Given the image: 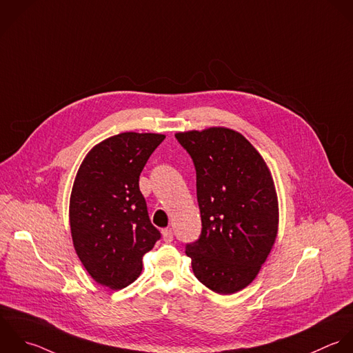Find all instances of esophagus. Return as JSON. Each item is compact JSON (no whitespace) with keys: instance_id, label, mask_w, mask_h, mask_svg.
Segmentation results:
<instances>
[{"instance_id":"34e87169","label":"esophagus","mask_w":353,"mask_h":353,"mask_svg":"<svg viewBox=\"0 0 353 353\" xmlns=\"http://www.w3.org/2000/svg\"><path fill=\"white\" fill-rule=\"evenodd\" d=\"M162 238H163V241L165 242H172L173 241V232H172V230L170 228H165V230H162Z\"/></svg>"}]
</instances>
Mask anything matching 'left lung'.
<instances>
[{
	"label": "left lung",
	"mask_w": 353,
	"mask_h": 353,
	"mask_svg": "<svg viewBox=\"0 0 353 353\" xmlns=\"http://www.w3.org/2000/svg\"><path fill=\"white\" fill-rule=\"evenodd\" d=\"M192 158L202 231L185 246L195 276L219 294L249 286L278 234V198L270 169L238 132L209 128L174 134Z\"/></svg>",
	"instance_id": "obj_1"
}]
</instances>
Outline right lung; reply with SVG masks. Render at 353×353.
<instances>
[{
  "label": "right lung",
  "mask_w": 353,
  "mask_h": 353,
  "mask_svg": "<svg viewBox=\"0 0 353 353\" xmlns=\"http://www.w3.org/2000/svg\"><path fill=\"white\" fill-rule=\"evenodd\" d=\"M163 134L126 132L94 145L81 163L70 198L74 249L89 275L119 290L133 283L143 256L161 238L151 224L139 177Z\"/></svg>",
  "instance_id": "add662e5"
}]
</instances>
